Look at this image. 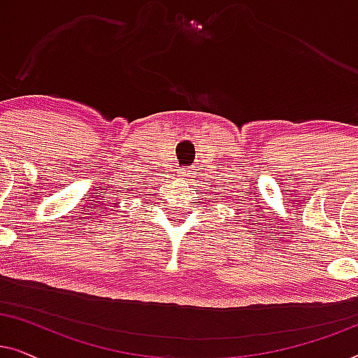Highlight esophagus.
Instances as JSON below:
<instances>
[{"instance_id": "obj_1", "label": "esophagus", "mask_w": 358, "mask_h": 358, "mask_svg": "<svg viewBox=\"0 0 358 358\" xmlns=\"http://www.w3.org/2000/svg\"><path fill=\"white\" fill-rule=\"evenodd\" d=\"M189 174H192V169H190V168H182V169H180V176H182V178H187Z\"/></svg>"}]
</instances>
